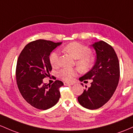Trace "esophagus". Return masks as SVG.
I'll return each mask as SVG.
<instances>
[{
  "label": "esophagus",
  "mask_w": 133,
  "mask_h": 133,
  "mask_svg": "<svg viewBox=\"0 0 133 133\" xmlns=\"http://www.w3.org/2000/svg\"><path fill=\"white\" fill-rule=\"evenodd\" d=\"M64 85L66 86H69V85H74V83H68L66 82H64Z\"/></svg>",
  "instance_id": "obj_1"
}]
</instances>
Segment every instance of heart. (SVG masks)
Returning <instances> with one entry per match:
<instances>
[{
    "label": "heart",
    "mask_w": 133,
    "mask_h": 133,
    "mask_svg": "<svg viewBox=\"0 0 133 133\" xmlns=\"http://www.w3.org/2000/svg\"><path fill=\"white\" fill-rule=\"evenodd\" d=\"M63 51L71 55L76 60V65L81 71L89 70L92 68L94 62L91 50L89 47L78 42L68 43L63 48ZM49 61L53 68H56L59 65V54L58 52L53 51L49 56ZM75 68H63L58 72L61 78L66 82H70L77 75Z\"/></svg>",
    "instance_id": "1"
}]
</instances>
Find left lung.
Wrapping results in <instances>:
<instances>
[{
	"label": "left lung",
	"mask_w": 133,
	"mask_h": 133,
	"mask_svg": "<svg viewBox=\"0 0 133 133\" xmlns=\"http://www.w3.org/2000/svg\"><path fill=\"white\" fill-rule=\"evenodd\" d=\"M92 46L96 51V62L90 71L79 78L85 83L92 79L91 86L85 87L78 101L85 108L94 110L103 106L114 94L119 83L120 68L117 55L110 44L100 41Z\"/></svg>",
	"instance_id": "8db88e82"
}]
</instances>
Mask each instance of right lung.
<instances>
[{
  "instance_id": "1",
  "label": "right lung",
  "mask_w": 133,
  "mask_h": 133,
  "mask_svg": "<svg viewBox=\"0 0 133 133\" xmlns=\"http://www.w3.org/2000/svg\"><path fill=\"white\" fill-rule=\"evenodd\" d=\"M62 43L39 39L28 43L19 55L16 65L17 87L22 97L35 108L46 110L54 106L60 97L58 80L51 85L43 83L49 77L52 67L49 61L51 52Z\"/></svg>"
}]
</instances>
